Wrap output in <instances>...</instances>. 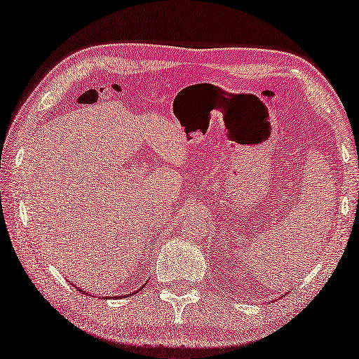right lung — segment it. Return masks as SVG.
I'll return each instance as SVG.
<instances>
[{"instance_id": "add662e5", "label": "right lung", "mask_w": 359, "mask_h": 359, "mask_svg": "<svg viewBox=\"0 0 359 359\" xmlns=\"http://www.w3.org/2000/svg\"><path fill=\"white\" fill-rule=\"evenodd\" d=\"M75 288H77V290H79V292H81V293H83V290H81L80 287H75ZM134 293H137V292H134ZM134 293H129V294H134ZM129 294H128V296H129ZM112 297H114V296H112ZM103 299H104V297H103ZM106 299H108V297H106Z\"/></svg>"}]
</instances>
